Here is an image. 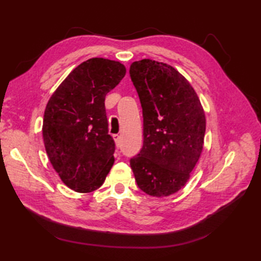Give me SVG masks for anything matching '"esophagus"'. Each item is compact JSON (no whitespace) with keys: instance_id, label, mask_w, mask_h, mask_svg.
<instances>
[{"instance_id":"esophagus-1","label":"esophagus","mask_w":261,"mask_h":261,"mask_svg":"<svg viewBox=\"0 0 261 261\" xmlns=\"http://www.w3.org/2000/svg\"><path fill=\"white\" fill-rule=\"evenodd\" d=\"M113 138H114V141L116 143V146H120V136L119 135H113Z\"/></svg>"}]
</instances>
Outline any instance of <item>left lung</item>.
I'll list each match as a JSON object with an SVG mask.
<instances>
[{"label": "left lung", "instance_id": "1", "mask_svg": "<svg viewBox=\"0 0 261 261\" xmlns=\"http://www.w3.org/2000/svg\"><path fill=\"white\" fill-rule=\"evenodd\" d=\"M129 73L143 116V146L130 166L142 192L169 196L185 186L201 156L204 111L190 83L170 65L142 59Z\"/></svg>", "mask_w": 261, "mask_h": 261}]
</instances>
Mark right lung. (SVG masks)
Listing matches in <instances>:
<instances>
[{
    "label": "right lung",
    "mask_w": 261,
    "mask_h": 261,
    "mask_svg": "<svg viewBox=\"0 0 261 261\" xmlns=\"http://www.w3.org/2000/svg\"><path fill=\"white\" fill-rule=\"evenodd\" d=\"M125 75L119 62L91 58L66 77L45 110L42 136L54 169L66 186L90 193L101 186L114 163L105 96Z\"/></svg>",
    "instance_id": "1"
}]
</instances>
